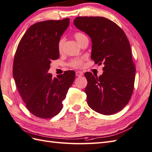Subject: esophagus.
<instances>
[{
    "mask_svg": "<svg viewBox=\"0 0 152 152\" xmlns=\"http://www.w3.org/2000/svg\"><path fill=\"white\" fill-rule=\"evenodd\" d=\"M76 76H83V72L81 71H77L76 72Z\"/></svg>",
    "mask_w": 152,
    "mask_h": 152,
    "instance_id": "1",
    "label": "esophagus"
}]
</instances>
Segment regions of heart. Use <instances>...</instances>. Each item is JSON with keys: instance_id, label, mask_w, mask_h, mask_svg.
I'll use <instances>...</instances> for the list:
<instances>
[{"instance_id": "heart-1", "label": "heart", "mask_w": 152, "mask_h": 152, "mask_svg": "<svg viewBox=\"0 0 152 152\" xmlns=\"http://www.w3.org/2000/svg\"><path fill=\"white\" fill-rule=\"evenodd\" d=\"M74 37L75 38L77 42L79 44L82 42L83 39H85L86 38H87L85 34H83L81 33H75L74 35ZM64 42H65L64 38H61L59 42H58V50H59L60 53H61L63 51ZM83 59H84V58H76V59H74L70 62V66L73 68H75V69H80V68L83 67Z\"/></svg>"}]
</instances>
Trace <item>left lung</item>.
I'll list each match as a JSON object with an SVG mask.
<instances>
[{
  "label": "left lung",
  "instance_id": "left-lung-1",
  "mask_svg": "<svg viewBox=\"0 0 152 152\" xmlns=\"http://www.w3.org/2000/svg\"><path fill=\"white\" fill-rule=\"evenodd\" d=\"M74 24L91 38L95 63L104 65L100 76L84 74L89 106L103 115L119 112L131 97L136 72L127 36L117 24L103 17H78Z\"/></svg>",
  "mask_w": 152,
  "mask_h": 152
}]
</instances>
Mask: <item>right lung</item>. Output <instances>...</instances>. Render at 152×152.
<instances>
[{"label": "right lung", "mask_w": 152, "mask_h": 152, "mask_svg": "<svg viewBox=\"0 0 152 152\" xmlns=\"http://www.w3.org/2000/svg\"><path fill=\"white\" fill-rule=\"evenodd\" d=\"M70 19L48 20L32 25L18 44L13 76L30 112L38 118H53L63 108L62 102L75 79L74 70L53 78L48 72L51 61L59 57L58 42L69 26Z\"/></svg>", "instance_id": "right-lung-1"}]
</instances>
